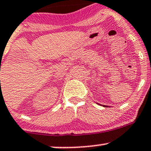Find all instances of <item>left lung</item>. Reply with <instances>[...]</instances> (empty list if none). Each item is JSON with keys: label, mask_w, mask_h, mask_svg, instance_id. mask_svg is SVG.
Listing matches in <instances>:
<instances>
[{"label": "left lung", "mask_w": 151, "mask_h": 151, "mask_svg": "<svg viewBox=\"0 0 151 151\" xmlns=\"http://www.w3.org/2000/svg\"><path fill=\"white\" fill-rule=\"evenodd\" d=\"M104 106V107H108V106H105V105H103Z\"/></svg>", "instance_id": "left-lung-1"}]
</instances>
